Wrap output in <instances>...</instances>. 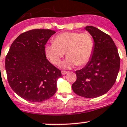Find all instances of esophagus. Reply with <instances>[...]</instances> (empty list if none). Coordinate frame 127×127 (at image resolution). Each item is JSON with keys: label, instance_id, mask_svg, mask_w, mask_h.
I'll return each instance as SVG.
<instances>
[{"label": "esophagus", "instance_id": "34e87169", "mask_svg": "<svg viewBox=\"0 0 127 127\" xmlns=\"http://www.w3.org/2000/svg\"><path fill=\"white\" fill-rule=\"evenodd\" d=\"M67 73H68V71H61V74H62V75H66V74H67Z\"/></svg>", "mask_w": 127, "mask_h": 127}]
</instances>
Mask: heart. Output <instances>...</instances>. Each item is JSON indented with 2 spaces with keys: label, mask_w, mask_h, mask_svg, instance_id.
Listing matches in <instances>:
<instances>
[{
  "label": "heart",
  "mask_w": 127,
  "mask_h": 127,
  "mask_svg": "<svg viewBox=\"0 0 127 127\" xmlns=\"http://www.w3.org/2000/svg\"><path fill=\"white\" fill-rule=\"evenodd\" d=\"M93 51L94 41L88 32H64L56 35L54 42L45 47L46 56L53 64H60L66 52L67 57L61 67L67 69L86 64L92 58Z\"/></svg>",
  "instance_id": "obj_1"
}]
</instances>
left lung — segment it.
I'll use <instances>...</instances> for the list:
<instances>
[{
    "instance_id": "left-lung-1",
    "label": "left lung",
    "mask_w": 127,
    "mask_h": 127,
    "mask_svg": "<svg viewBox=\"0 0 127 127\" xmlns=\"http://www.w3.org/2000/svg\"><path fill=\"white\" fill-rule=\"evenodd\" d=\"M85 29L94 40V51L86 66L75 71L77 80L72 88L80 96L93 98L107 93L116 82L120 57L113 40L108 34L92 26Z\"/></svg>"
}]
</instances>
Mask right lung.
Instances as JSON below:
<instances>
[{
    "mask_svg": "<svg viewBox=\"0 0 127 127\" xmlns=\"http://www.w3.org/2000/svg\"><path fill=\"white\" fill-rule=\"evenodd\" d=\"M50 29H32L20 34L5 58L7 79L11 89L31 102L45 101L55 94L60 69L46 58L45 47L55 33Z\"/></svg>",
    "mask_w": 127,
    "mask_h": 127,
    "instance_id": "1",
    "label": "right lung"
}]
</instances>
